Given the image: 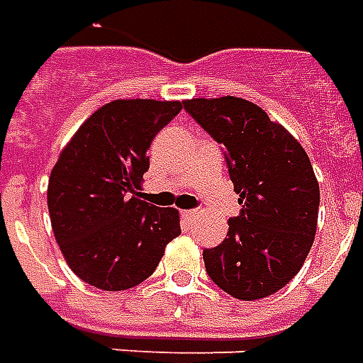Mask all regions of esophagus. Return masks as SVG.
<instances>
[{"label":"esophagus","instance_id":"esophagus-1","mask_svg":"<svg viewBox=\"0 0 363 363\" xmlns=\"http://www.w3.org/2000/svg\"><path fill=\"white\" fill-rule=\"evenodd\" d=\"M184 216L187 218V220H193V218H197V216H199V212H197V211H185V212H184Z\"/></svg>","mask_w":363,"mask_h":363}]
</instances>
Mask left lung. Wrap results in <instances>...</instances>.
<instances>
[{"instance_id": "left-lung-1", "label": "left lung", "mask_w": 363, "mask_h": 363, "mask_svg": "<svg viewBox=\"0 0 363 363\" xmlns=\"http://www.w3.org/2000/svg\"><path fill=\"white\" fill-rule=\"evenodd\" d=\"M184 108L225 149L243 208L228 237L204 249L211 279L239 301H258L287 285L312 249L320 185L298 141L241 97L187 99Z\"/></svg>"}]
</instances>
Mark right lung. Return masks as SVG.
Wrapping results in <instances>:
<instances>
[{
  "label": "right lung",
  "mask_w": 363,
  "mask_h": 363,
  "mask_svg": "<svg viewBox=\"0 0 363 363\" xmlns=\"http://www.w3.org/2000/svg\"><path fill=\"white\" fill-rule=\"evenodd\" d=\"M182 101L116 99L97 108L59 155L48 185L53 233L82 281L126 291L157 269L179 212L141 199L147 151Z\"/></svg>",
  "instance_id": "1"
}]
</instances>
